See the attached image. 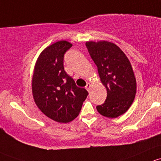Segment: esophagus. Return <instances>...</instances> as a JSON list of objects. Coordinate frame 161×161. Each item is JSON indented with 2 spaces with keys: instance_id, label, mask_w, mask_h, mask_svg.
Here are the masks:
<instances>
[{
  "instance_id": "1",
  "label": "esophagus",
  "mask_w": 161,
  "mask_h": 161,
  "mask_svg": "<svg viewBox=\"0 0 161 161\" xmlns=\"http://www.w3.org/2000/svg\"><path fill=\"white\" fill-rule=\"evenodd\" d=\"M85 87H86V89L87 90V92H89V91H90V88H91V84H90V83H87Z\"/></svg>"
}]
</instances>
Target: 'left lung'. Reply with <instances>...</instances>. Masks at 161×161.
I'll return each instance as SVG.
<instances>
[{
	"label": "left lung",
	"instance_id": "obj_1",
	"mask_svg": "<svg viewBox=\"0 0 161 161\" xmlns=\"http://www.w3.org/2000/svg\"><path fill=\"white\" fill-rule=\"evenodd\" d=\"M91 57L97 67L107 97L96 107L103 116L116 118L125 113L135 97L136 82L130 60L120 48L112 42H86Z\"/></svg>",
	"mask_w": 161,
	"mask_h": 161
}]
</instances>
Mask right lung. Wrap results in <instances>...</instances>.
I'll return each mask as SVG.
<instances>
[{"mask_svg": "<svg viewBox=\"0 0 161 161\" xmlns=\"http://www.w3.org/2000/svg\"><path fill=\"white\" fill-rule=\"evenodd\" d=\"M71 46L67 41H59L46 48L36 62L32 77L36 104L46 116L63 123L77 117L88 95L64 69V55Z\"/></svg>", "mask_w": 161, "mask_h": 161, "instance_id": "1", "label": "right lung"}]
</instances>
